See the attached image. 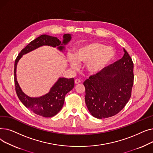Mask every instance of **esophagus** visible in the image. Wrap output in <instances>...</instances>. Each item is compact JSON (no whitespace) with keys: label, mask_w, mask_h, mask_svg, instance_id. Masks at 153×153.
I'll list each match as a JSON object with an SVG mask.
<instances>
[{"label":"esophagus","mask_w":153,"mask_h":153,"mask_svg":"<svg viewBox=\"0 0 153 153\" xmlns=\"http://www.w3.org/2000/svg\"><path fill=\"white\" fill-rule=\"evenodd\" d=\"M74 82H75V84H77L81 83V80H80V79H75Z\"/></svg>","instance_id":"obj_1"}]
</instances>
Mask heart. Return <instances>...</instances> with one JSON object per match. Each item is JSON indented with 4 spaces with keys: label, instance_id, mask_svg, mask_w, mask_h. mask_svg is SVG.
I'll use <instances>...</instances> for the list:
<instances>
[{
    "label": "heart",
    "instance_id": "1",
    "mask_svg": "<svg viewBox=\"0 0 153 153\" xmlns=\"http://www.w3.org/2000/svg\"><path fill=\"white\" fill-rule=\"evenodd\" d=\"M115 55V51L111 47L92 42L77 49L74 54V58H69V62L74 68L77 67V62H86L88 71L91 73H97L114 59Z\"/></svg>",
    "mask_w": 153,
    "mask_h": 153
}]
</instances>
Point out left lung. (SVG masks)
I'll use <instances>...</instances> for the list:
<instances>
[{
	"label": "left lung",
	"mask_w": 153,
	"mask_h": 153,
	"mask_svg": "<svg viewBox=\"0 0 153 153\" xmlns=\"http://www.w3.org/2000/svg\"><path fill=\"white\" fill-rule=\"evenodd\" d=\"M122 59L92 75L84 82L85 101L91 115L99 119L117 115L126 105L133 85V62L128 52Z\"/></svg>",
	"instance_id": "obj_1"
}]
</instances>
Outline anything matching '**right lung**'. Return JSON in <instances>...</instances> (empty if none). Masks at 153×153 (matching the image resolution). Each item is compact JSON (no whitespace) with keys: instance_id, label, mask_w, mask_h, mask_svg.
Listing matches in <instances>:
<instances>
[{"instance_id":"right-lung-1","label":"right lung","mask_w":153,"mask_h":153,"mask_svg":"<svg viewBox=\"0 0 153 153\" xmlns=\"http://www.w3.org/2000/svg\"><path fill=\"white\" fill-rule=\"evenodd\" d=\"M71 39V35L70 34L63 35L62 42L56 37L42 35L31 42L25 48H23L15 59L14 81L16 93L23 105L36 115L48 118L52 117L57 114L64 105L65 95L74 87V78L60 77L48 94L39 97H30L22 91L17 82L16 76L17 63L23 54L44 45L51 46L54 48L57 47L59 50L62 51L65 48L64 45H66Z\"/></svg>"}]
</instances>
